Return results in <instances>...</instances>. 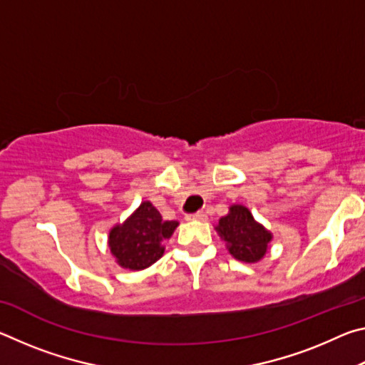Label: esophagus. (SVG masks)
I'll return each instance as SVG.
<instances>
[{
  "label": "esophagus",
  "mask_w": 365,
  "mask_h": 365,
  "mask_svg": "<svg viewBox=\"0 0 365 365\" xmlns=\"http://www.w3.org/2000/svg\"><path fill=\"white\" fill-rule=\"evenodd\" d=\"M187 220H206V214L202 212H196V214H187L185 215Z\"/></svg>",
  "instance_id": "obj_1"
}]
</instances>
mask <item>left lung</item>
Here are the masks:
<instances>
[{"mask_svg": "<svg viewBox=\"0 0 365 365\" xmlns=\"http://www.w3.org/2000/svg\"><path fill=\"white\" fill-rule=\"evenodd\" d=\"M215 230L227 243L230 255L242 262H257L267 252L272 233L255 220L248 207L233 205L219 220Z\"/></svg>", "mask_w": 365, "mask_h": 365, "instance_id": "8db88e82", "label": "left lung"}]
</instances>
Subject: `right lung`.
Returning <instances> with one entry per match:
<instances>
[{
  "instance_id": "1",
  "label": "right lung",
  "mask_w": 365,
  "mask_h": 365,
  "mask_svg": "<svg viewBox=\"0 0 365 365\" xmlns=\"http://www.w3.org/2000/svg\"><path fill=\"white\" fill-rule=\"evenodd\" d=\"M177 220H164L150 201H143L123 224L109 232V250L123 269L143 270L164 255V240L172 237Z\"/></svg>"
}]
</instances>
